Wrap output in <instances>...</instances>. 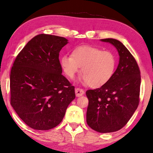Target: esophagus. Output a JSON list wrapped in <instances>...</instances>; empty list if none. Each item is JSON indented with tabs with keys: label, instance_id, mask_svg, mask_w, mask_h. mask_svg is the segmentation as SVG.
Returning a JSON list of instances; mask_svg holds the SVG:
<instances>
[{
	"label": "esophagus",
	"instance_id": "34e87169",
	"mask_svg": "<svg viewBox=\"0 0 153 153\" xmlns=\"http://www.w3.org/2000/svg\"><path fill=\"white\" fill-rule=\"evenodd\" d=\"M75 93H76V97H81L84 94V91L83 89L77 88L75 89Z\"/></svg>",
	"mask_w": 153,
	"mask_h": 153
}]
</instances>
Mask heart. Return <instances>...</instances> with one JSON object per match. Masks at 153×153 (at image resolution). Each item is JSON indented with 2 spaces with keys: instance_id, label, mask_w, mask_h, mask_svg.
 Instances as JSON below:
<instances>
[{
  "instance_id": "heart-1",
  "label": "heart",
  "mask_w": 153,
  "mask_h": 153,
  "mask_svg": "<svg viewBox=\"0 0 153 153\" xmlns=\"http://www.w3.org/2000/svg\"><path fill=\"white\" fill-rule=\"evenodd\" d=\"M60 65L69 78H73L81 67L83 82L92 88H100L106 84L114 76L116 58L111 51L84 45L74 48L72 56H62Z\"/></svg>"
}]
</instances>
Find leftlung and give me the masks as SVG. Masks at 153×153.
I'll return each mask as SVG.
<instances>
[{"label":"left lung","mask_w":153,"mask_h":153,"mask_svg":"<svg viewBox=\"0 0 153 153\" xmlns=\"http://www.w3.org/2000/svg\"><path fill=\"white\" fill-rule=\"evenodd\" d=\"M101 41L116 48L120 60L106 84L85 92L88 99L86 122L98 132L109 133L122 129L139 106L141 72L137 60L120 41L112 38Z\"/></svg>","instance_id":"obj_1"}]
</instances>
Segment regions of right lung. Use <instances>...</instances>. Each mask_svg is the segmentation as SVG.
Returning <instances> with one entry per match:
<instances>
[{
    "label": "right lung",
    "mask_w": 153,
    "mask_h": 153,
    "mask_svg": "<svg viewBox=\"0 0 153 153\" xmlns=\"http://www.w3.org/2000/svg\"><path fill=\"white\" fill-rule=\"evenodd\" d=\"M65 37L39 34L16 56L10 72V104L31 128L49 130L60 124L75 98L74 86L62 74L59 53Z\"/></svg>",
    "instance_id": "obj_1"
}]
</instances>
